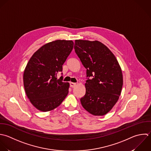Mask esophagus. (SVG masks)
I'll return each instance as SVG.
<instances>
[{
	"label": "esophagus",
	"instance_id": "34e87169",
	"mask_svg": "<svg viewBox=\"0 0 151 151\" xmlns=\"http://www.w3.org/2000/svg\"><path fill=\"white\" fill-rule=\"evenodd\" d=\"M76 85V83H73V82H70V86L71 88H74L75 86Z\"/></svg>",
	"mask_w": 151,
	"mask_h": 151
}]
</instances>
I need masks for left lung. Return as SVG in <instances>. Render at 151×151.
I'll return each mask as SVG.
<instances>
[{"mask_svg":"<svg viewBox=\"0 0 151 151\" xmlns=\"http://www.w3.org/2000/svg\"><path fill=\"white\" fill-rule=\"evenodd\" d=\"M74 49L86 69L83 108L95 116L108 113L119 99L123 85L121 66L113 53L99 41L75 40Z\"/></svg>","mask_w":151,"mask_h":151,"instance_id":"1","label":"left lung"}]
</instances>
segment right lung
<instances>
[{"label": "right lung", "instance_id": "right-lung-1", "mask_svg": "<svg viewBox=\"0 0 151 151\" xmlns=\"http://www.w3.org/2000/svg\"><path fill=\"white\" fill-rule=\"evenodd\" d=\"M72 40H56L47 43L29 59L23 73L26 94L31 104L42 112L59 106L69 92V83L57 78L73 47Z\"/></svg>", "mask_w": 151, "mask_h": 151}]
</instances>
